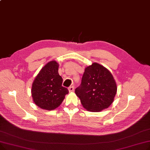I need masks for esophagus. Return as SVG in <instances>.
I'll use <instances>...</instances> for the list:
<instances>
[{
    "label": "esophagus",
    "mask_w": 150,
    "mask_h": 150,
    "mask_svg": "<svg viewBox=\"0 0 150 150\" xmlns=\"http://www.w3.org/2000/svg\"><path fill=\"white\" fill-rule=\"evenodd\" d=\"M74 86H70L69 88V91L70 93H71V92H74Z\"/></svg>",
    "instance_id": "34e87169"
}]
</instances>
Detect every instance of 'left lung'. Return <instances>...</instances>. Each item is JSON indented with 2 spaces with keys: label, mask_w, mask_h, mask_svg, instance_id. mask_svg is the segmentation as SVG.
<instances>
[{
  "label": "left lung",
  "mask_w": 150,
  "mask_h": 150,
  "mask_svg": "<svg viewBox=\"0 0 150 150\" xmlns=\"http://www.w3.org/2000/svg\"><path fill=\"white\" fill-rule=\"evenodd\" d=\"M75 92L86 110L99 112L113 102L117 86L112 73L102 65L94 62L84 69L81 85Z\"/></svg>",
  "instance_id": "8db88e82"
}]
</instances>
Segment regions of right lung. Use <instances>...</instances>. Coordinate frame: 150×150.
<instances>
[{
	"instance_id": "right-lung-1",
	"label": "right lung",
	"mask_w": 150,
	"mask_h": 150,
	"mask_svg": "<svg viewBox=\"0 0 150 150\" xmlns=\"http://www.w3.org/2000/svg\"><path fill=\"white\" fill-rule=\"evenodd\" d=\"M58 68L59 64L56 61L48 62L42 68L32 83V99L35 105L42 109H56L69 93L67 88L62 86L63 80L58 74Z\"/></svg>"
}]
</instances>
